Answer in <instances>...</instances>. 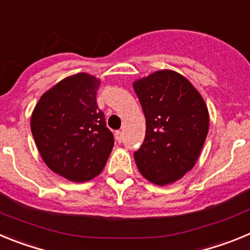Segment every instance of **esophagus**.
I'll return each mask as SVG.
<instances>
[{"instance_id":"esophagus-1","label":"esophagus","mask_w":250,"mask_h":250,"mask_svg":"<svg viewBox=\"0 0 250 250\" xmlns=\"http://www.w3.org/2000/svg\"><path fill=\"white\" fill-rule=\"evenodd\" d=\"M115 135H116V140H118L119 143H121V141H123V132L116 131V134H115Z\"/></svg>"}]
</instances>
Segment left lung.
Masks as SVG:
<instances>
[{
    "instance_id": "8db88e82",
    "label": "left lung",
    "mask_w": 250,
    "mask_h": 250,
    "mask_svg": "<svg viewBox=\"0 0 250 250\" xmlns=\"http://www.w3.org/2000/svg\"><path fill=\"white\" fill-rule=\"evenodd\" d=\"M146 121L144 143L134 152L144 178L176 182L195 165L209 130L207 105L178 72L161 70L134 83Z\"/></svg>"
}]
</instances>
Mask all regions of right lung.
Segmentation results:
<instances>
[{
    "label": "right lung",
    "instance_id": "add662e5",
    "mask_svg": "<svg viewBox=\"0 0 250 250\" xmlns=\"http://www.w3.org/2000/svg\"><path fill=\"white\" fill-rule=\"evenodd\" d=\"M100 81L85 72L66 77L41 96L31 116L35 143L54 173L87 182L103 171L114 135L99 109Z\"/></svg>",
    "mask_w": 250,
    "mask_h": 250
}]
</instances>
